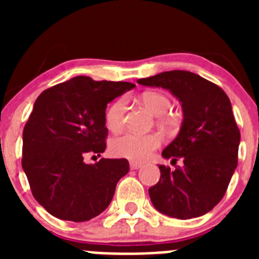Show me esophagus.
<instances>
[{
	"label": "esophagus",
	"mask_w": 259,
	"mask_h": 259,
	"mask_svg": "<svg viewBox=\"0 0 259 259\" xmlns=\"http://www.w3.org/2000/svg\"><path fill=\"white\" fill-rule=\"evenodd\" d=\"M130 166H131L132 170H139V168L141 167V163H137V162H131V163H130Z\"/></svg>",
	"instance_id": "esophagus-1"
}]
</instances>
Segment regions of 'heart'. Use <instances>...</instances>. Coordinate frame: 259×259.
<instances>
[{"label": "heart", "instance_id": "obj_1", "mask_svg": "<svg viewBox=\"0 0 259 259\" xmlns=\"http://www.w3.org/2000/svg\"><path fill=\"white\" fill-rule=\"evenodd\" d=\"M141 104L154 115H163L171 107L170 98L162 93L148 92L141 97ZM127 101L124 97L116 98L105 113V124L111 132H119L124 125ZM162 139L157 134L136 135L124 134L115 137L110 144V150L115 157L130 161H145L161 145Z\"/></svg>", "mask_w": 259, "mask_h": 259}]
</instances>
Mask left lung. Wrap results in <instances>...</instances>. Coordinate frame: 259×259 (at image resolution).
<instances>
[{"mask_svg":"<svg viewBox=\"0 0 259 259\" xmlns=\"http://www.w3.org/2000/svg\"><path fill=\"white\" fill-rule=\"evenodd\" d=\"M146 87L168 89L183 107V124L162 152L175 170L159 164V182L149 188L155 209L178 219L209 212L223 198L237 166L240 131L228 96L200 75L174 70L139 79Z\"/></svg>","mask_w":259,"mask_h":259,"instance_id":"obj_1","label":"left lung"}]
</instances>
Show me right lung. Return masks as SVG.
Returning <instances> with one entry per match:
<instances>
[{"label": "right lung", "mask_w": 259, "mask_h": 259, "mask_svg": "<svg viewBox=\"0 0 259 259\" xmlns=\"http://www.w3.org/2000/svg\"><path fill=\"white\" fill-rule=\"evenodd\" d=\"M134 87L76 76L37 97L23 130L22 167L33 197L53 217L85 222L110 205L130 163L124 158L84 161L106 149L107 104Z\"/></svg>", "instance_id": "right-lung-1"}]
</instances>
